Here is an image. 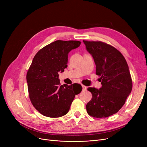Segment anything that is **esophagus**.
Masks as SVG:
<instances>
[{"mask_svg": "<svg viewBox=\"0 0 147 147\" xmlns=\"http://www.w3.org/2000/svg\"><path fill=\"white\" fill-rule=\"evenodd\" d=\"M82 88H83V91H86V89H87V87L86 86H84V85H82Z\"/></svg>", "mask_w": 147, "mask_h": 147, "instance_id": "1", "label": "esophagus"}]
</instances>
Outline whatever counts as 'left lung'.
<instances>
[{
  "label": "left lung",
  "instance_id": "8db88e82",
  "mask_svg": "<svg viewBox=\"0 0 147 147\" xmlns=\"http://www.w3.org/2000/svg\"><path fill=\"white\" fill-rule=\"evenodd\" d=\"M92 55L100 77L102 87L88 88L92 99L86 104L87 113L97 118H106L117 113L130 94L132 78L127 62L117 49L102 42L83 40Z\"/></svg>",
  "mask_w": 147,
  "mask_h": 147
}]
</instances>
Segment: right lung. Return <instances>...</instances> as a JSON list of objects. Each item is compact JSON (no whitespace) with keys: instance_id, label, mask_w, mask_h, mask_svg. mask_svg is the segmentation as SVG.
Instances as JSON below:
<instances>
[{"instance_id":"right-lung-1","label":"right lung","mask_w":147,"mask_h":147,"mask_svg":"<svg viewBox=\"0 0 147 147\" xmlns=\"http://www.w3.org/2000/svg\"><path fill=\"white\" fill-rule=\"evenodd\" d=\"M81 42L56 40L35 55L26 75L29 99L35 109L47 117L57 118L68 113L75 96L82 90L80 84L61 85L59 72L67 67L68 54Z\"/></svg>"}]
</instances>
